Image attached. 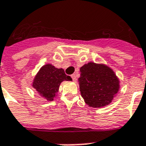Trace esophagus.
<instances>
[{
  "instance_id": "obj_1",
  "label": "esophagus",
  "mask_w": 146,
  "mask_h": 146,
  "mask_svg": "<svg viewBox=\"0 0 146 146\" xmlns=\"http://www.w3.org/2000/svg\"><path fill=\"white\" fill-rule=\"evenodd\" d=\"M71 77H72V79H73V80L74 81V82H76V80H77V78H76V76L75 74H73V75L71 76Z\"/></svg>"
}]
</instances>
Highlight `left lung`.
<instances>
[{
	"label": "left lung",
	"instance_id": "left-lung-1",
	"mask_svg": "<svg viewBox=\"0 0 146 146\" xmlns=\"http://www.w3.org/2000/svg\"><path fill=\"white\" fill-rule=\"evenodd\" d=\"M78 81L85 103L96 108L111 104L120 86L119 78L111 67L94 62L80 67Z\"/></svg>",
	"mask_w": 146,
	"mask_h": 146
}]
</instances>
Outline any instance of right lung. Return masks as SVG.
<instances>
[{
	"label": "right lung",
	"mask_w": 146,
	"mask_h": 146,
	"mask_svg": "<svg viewBox=\"0 0 146 146\" xmlns=\"http://www.w3.org/2000/svg\"><path fill=\"white\" fill-rule=\"evenodd\" d=\"M64 81H72V78L65 74L64 69L47 64L36 73L32 86L40 96L47 101H52L57 96L60 85Z\"/></svg>",
	"instance_id": "obj_1"
}]
</instances>
